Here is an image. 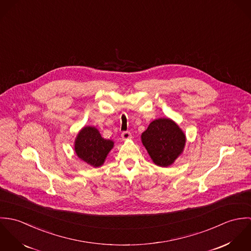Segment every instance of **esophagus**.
<instances>
[{"mask_svg": "<svg viewBox=\"0 0 251 251\" xmlns=\"http://www.w3.org/2000/svg\"><path fill=\"white\" fill-rule=\"evenodd\" d=\"M131 138V134L129 131H125L122 133V139L123 140H128Z\"/></svg>", "mask_w": 251, "mask_h": 251, "instance_id": "1", "label": "esophagus"}]
</instances>
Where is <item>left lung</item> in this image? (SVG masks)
<instances>
[{
  "label": "left lung",
  "instance_id": "obj_1",
  "mask_svg": "<svg viewBox=\"0 0 251 251\" xmlns=\"http://www.w3.org/2000/svg\"><path fill=\"white\" fill-rule=\"evenodd\" d=\"M141 141L155 165L168 167L182 153L186 137L173 120L159 118L149 125Z\"/></svg>",
  "mask_w": 251,
  "mask_h": 251
}]
</instances>
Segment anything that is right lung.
<instances>
[{"label": "right lung", "mask_w": 251, "mask_h": 251, "mask_svg": "<svg viewBox=\"0 0 251 251\" xmlns=\"http://www.w3.org/2000/svg\"><path fill=\"white\" fill-rule=\"evenodd\" d=\"M113 147L114 142L112 140L104 139L100 130L91 126L81 128L74 141L76 155L95 168L103 165Z\"/></svg>", "instance_id": "add662e5"}]
</instances>
